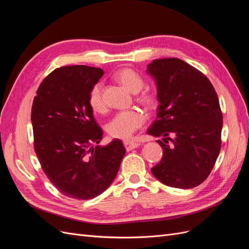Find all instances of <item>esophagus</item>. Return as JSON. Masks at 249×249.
<instances>
[{
    "label": "esophagus",
    "instance_id": "1",
    "mask_svg": "<svg viewBox=\"0 0 249 249\" xmlns=\"http://www.w3.org/2000/svg\"><path fill=\"white\" fill-rule=\"evenodd\" d=\"M124 144L125 149L127 150V152H129V150H132V149H134V148L138 147V146L140 145V143H138V142H135V141L126 140V141H124Z\"/></svg>",
    "mask_w": 249,
    "mask_h": 249
}]
</instances>
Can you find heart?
Segmentation results:
<instances>
[{
    "label": "heart",
    "mask_w": 249,
    "mask_h": 249,
    "mask_svg": "<svg viewBox=\"0 0 249 249\" xmlns=\"http://www.w3.org/2000/svg\"><path fill=\"white\" fill-rule=\"evenodd\" d=\"M114 79L124 85L131 92L136 93L144 86V80L140 74L129 67H124L117 71L114 73ZM138 102L143 106L153 107L156 103L155 95L149 92L148 90H144L137 96ZM88 104L90 108L94 112H103L106 108L103 99V84L97 82L89 90ZM146 120L145 114L138 109H131L119 111L112 117L109 122L107 130L110 136L113 138L127 139L133 136V134L144 124Z\"/></svg>",
    "instance_id": "b5f03b06"
}]
</instances>
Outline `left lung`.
<instances>
[{"mask_svg": "<svg viewBox=\"0 0 249 249\" xmlns=\"http://www.w3.org/2000/svg\"><path fill=\"white\" fill-rule=\"evenodd\" d=\"M147 72L157 83L158 118L147 133L163 148L153 175L169 187L189 189L212 171L221 148L222 112L212 83L178 58L156 59ZM171 142H169V141Z\"/></svg>", "mask_w": 249, "mask_h": 249, "instance_id": "left-lung-1", "label": "left lung"}]
</instances>
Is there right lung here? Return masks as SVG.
Here are the masks:
<instances>
[{"mask_svg":"<svg viewBox=\"0 0 249 249\" xmlns=\"http://www.w3.org/2000/svg\"><path fill=\"white\" fill-rule=\"evenodd\" d=\"M104 74L87 65L63 66L43 79L31 112L34 150L59 192L74 199L103 193L115 178L125 148L119 139L96 145L103 131L88 104L89 90Z\"/></svg>","mask_w":249,"mask_h":249,"instance_id":"obj_1","label":"right lung"}]
</instances>
